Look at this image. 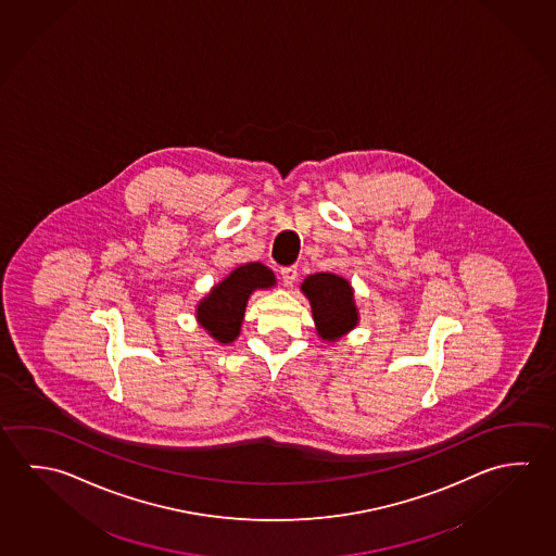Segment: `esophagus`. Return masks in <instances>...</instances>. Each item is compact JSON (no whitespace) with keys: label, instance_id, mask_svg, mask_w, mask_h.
<instances>
[{"label":"esophagus","instance_id":"esophagus-1","mask_svg":"<svg viewBox=\"0 0 556 556\" xmlns=\"http://www.w3.org/2000/svg\"><path fill=\"white\" fill-rule=\"evenodd\" d=\"M296 277H299V271H296V267H282L281 269V279L285 282V287H292L294 281H296Z\"/></svg>","mask_w":556,"mask_h":556}]
</instances>
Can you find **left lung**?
I'll list each match as a JSON object with an SVG mask.
<instances>
[{
  "instance_id": "8db88e82",
  "label": "left lung",
  "mask_w": 556,
  "mask_h": 556,
  "mask_svg": "<svg viewBox=\"0 0 556 556\" xmlns=\"http://www.w3.org/2000/svg\"><path fill=\"white\" fill-rule=\"evenodd\" d=\"M301 291L311 302L312 320L321 341L341 340L359 324V308L351 282L338 274L308 275Z\"/></svg>"
}]
</instances>
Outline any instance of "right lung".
Segmentation results:
<instances>
[{
  "instance_id": "obj_1",
  "label": "right lung",
  "mask_w": 556,
  "mask_h": 556,
  "mask_svg": "<svg viewBox=\"0 0 556 556\" xmlns=\"http://www.w3.org/2000/svg\"><path fill=\"white\" fill-rule=\"evenodd\" d=\"M275 285L277 279L267 265L260 262L238 265L197 302V324L218 343H232L242 330L250 296Z\"/></svg>"
}]
</instances>
